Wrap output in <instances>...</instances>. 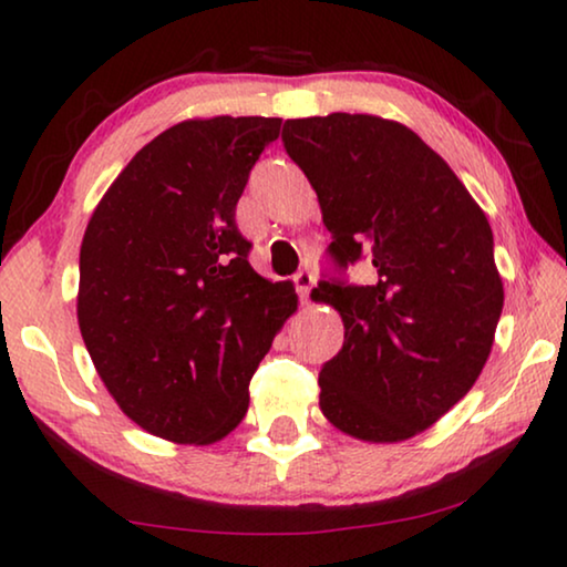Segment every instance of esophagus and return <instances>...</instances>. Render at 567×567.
<instances>
[{
    "label": "esophagus",
    "mask_w": 567,
    "mask_h": 567,
    "mask_svg": "<svg viewBox=\"0 0 567 567\" xmlns=\"http://www.w3.org/2000/svg\"><path fill=\"white\" fill-rule=\"evenodd\" d=\"M293 286H297V291H299V299L305 301L307 305V299H309V291H312V286H315V274L309 268H301L297 276H293Z\"/></svg>",
    "instance_id": "obj_1"
}]
</instances>
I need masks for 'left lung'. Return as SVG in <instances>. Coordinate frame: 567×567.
Listing matches in <instances>:
<instances>
[{
	"mask_svg": "<svg viewBox=\"0 0 567 567\" xmlns=\"http://www.w3.org/2000/svg\"><path fill=\"white\" fill-rule=\"evenodd\" d=\"M320 198L332 274L315 289L346 340L320 369V410L363 441L415 436L477 382L503 309L493 231L452 167L394 121L330 113L284 123ZM367 259L369 285L344 270Z\"/></svg>",
	"mask_w": 567,
	"mask_h": 567,
	"instance_id": "left-lung-1",
	"label": "left lung"
}]
</instances>
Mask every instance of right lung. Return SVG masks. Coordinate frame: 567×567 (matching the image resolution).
<instances>
[{
    "mask_svg": "<svg viewBox=\"0 0 567 567\" xmlns=\"http://www.w3.org/2000/svg\"><path fill=\"white\" fill-rule=\"evenodd\" d=\"M281 118L183 121L115 177L84 231L76 317L107 392L177 444H214L247 413L250 379L297 309L247 260L235 212Z\"/></svg>",
    "mask_w": 567,
    "mask_h": 567,
    "instance_id": "1",
    "label": "right lung"
}]
</instances>
